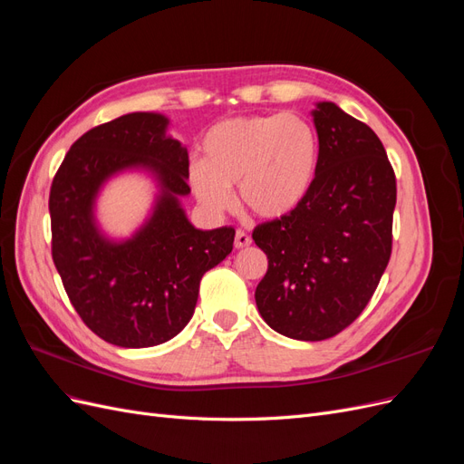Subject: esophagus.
Wrapping results in <instances>:
<instances>
[{
    "label": "esophagus",
    "instance_id": "obj_1",
    "mask_svg": "<svg viewBox=\"0 0 464 464\" xmlns=\"http://www.w3.org/2000/svg\"><path fill=\"white\" fill-rule=\"evenodd\" d=\"M251 244V236L246 232V230H236V237H234V246L237 247V249H242V247H247Z\"/></svg>",
    "mask_w": 464,
    "mask_h": 464
}]
</instances>
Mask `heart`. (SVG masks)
<instances>
[{"label":"heart","instance_id":"1","mask_svg":"<svg viewBox=\"0 0 464 464\" xmlns=\"http://www.w3.org/2000/svg\"><path fill=\"white\" fill-rule=\"evenodd\" d=\"M203 160L189 166V184L199 203L220 213L240 203L261 218L292 213L312 191L319 168L317 130L298 114H263L224 120L201 143Z\"/></svg>","mask_w":464,"mask_h":464}]
</instances>
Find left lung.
Segmentation results:
<instances>
[{
  "instance_id": "left-lung-1",
  "label": "left lung",
  "mask_w": 464,
  "mask_h": 464,
  "mask_svg": "<svg viewBox=\"0 0 464 464\" xmlns=\"http://www.w3.org/2000/svg\"><path fill=\"white\" fill-rule=\"evenodd\" d=\"M317 176L292 213L257 224L269 266L256 290L266 325L296 341H325L368 305L392 249L395 170L370 125L333 102L314 110Z\"/></svg>"
}]
</instances>
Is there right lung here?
I'll list each match as a JSON object with an SVG mask.
<instances>
[{
	"instance_id": "right-lung-1",
	"label": "right lung",
	"mask_w": 464,
	"mask_h": 464,
	"mask_svg": "<svg viewBox=\"0 0 464 464\" xmlns=\"http://www.w3.org/2000/svg\"><path fill=\"white\" fill-rule=\"evenodd\" d=\"M168 120L133 111L81 135L50 188L52 259L82 323L110 344L147 348L184 329L203 275L234 246L232 227L198 230L178 198L189 193L188 150L166 135ZM125 167H147L161 184L155 213L131 241L97 232L95 193Z\"/></svg>"
}]
</instances>
